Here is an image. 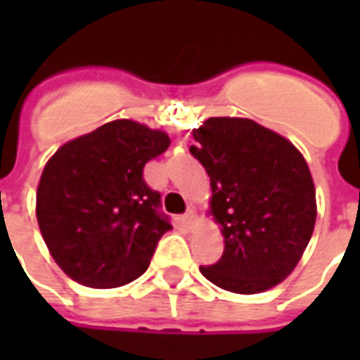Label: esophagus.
<instances>
[{"label":"esophagus","instance_id":"esophagus-1","mask_svg":"<svg viewBox=\"0 0 360 360\" xmlns=\"http://www.w3.org/2000/svg\"><path fill=\"white\" fill-rule=\"evenodd\" d=\"M195 221H196V216H195V212L193 210H188L185 216H183V224L187 227H193L195 226Z\"/></svg>","mask_w":360,"mask_h":360}]
</instances>
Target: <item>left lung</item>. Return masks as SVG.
<instances>
[{"label": "left lung", "instance_id": "obj_1", "mask_svg": "<svg viewBox=\"0 0 360 360\" xmlns=\"http://www.w3.org/2000/svg\"><path fill=\"white\" fill-rule=\"evenodd\" d=\"M191 154L210 177V214L226 249L200 266L214 285L252 295L293 271L316 221V191L309 165L281 134L252 119L210 117L193 131Z\"/></svg>", "mask_w": 360, "mask_h": 360}]
</instances>
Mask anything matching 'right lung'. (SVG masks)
<instances>
[{"mask_svg":"<svg viewBox=\"0 0 360 360\" xmlns=\"http://www.w3.org/2000/svg\"><path fill=\"white\" fill-rule=\"evenodd\" d=\"M167 146L164 131L117 119L50 158L38 183L36 218L50 255L69 278L108 289L146 271L172 224L142 172Z\"/></svg>","mask_w":360,"mask_h":360,"instance_id":"right-lung-1","label":"right lung"}]
</instances>
